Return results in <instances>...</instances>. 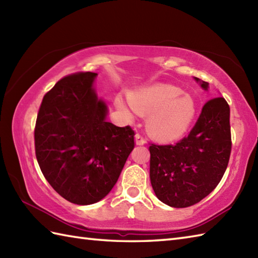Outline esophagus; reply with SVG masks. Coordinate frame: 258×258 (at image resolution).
Segmentation results:
<instances>
[{
	"instance_id": "esophagus-1",
	"label": "esophagus",
	"mask_w": 258,
	"mask_h": 258,
	"mask_svg": "<svg viewBox=\"0 0 258 258\" xmlns=\"http://www.w3.org/2000/svg\"><path fill=\"white\" fill-rule=\"evenodd\" d=\"M135 142L138 145H144L145 144V139L142 136L140 133L135 135Z\"/></svg>"
}]
</instances>
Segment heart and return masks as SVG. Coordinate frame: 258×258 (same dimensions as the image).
<instances>
[{
    "instance_id": "1",
    "label": "heart",
    "mask_w": 258,
    "mask_h": 258,
    "mask_svg": "<svg viewBox=\"0 0 258 258\" xmlns=\"http://www.w3.org/2000/svg\"><path fill=\"white\" fill-rule=\"evenodd\" d=\"M130 102L136 112L149 115L147 127L158 139L175 141L188 132L193 124L197 105L193 97L171 84H154L131 92ZM116 106L132 115V106L124 98L116 97Z\"/></svg>"
}]
</instances>
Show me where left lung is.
<instances>
[{
  "mask_svg": "<svg viewBox=\"0 0 258 258\" xmlns=\"http://www.w3.org/2000/svg\"><path fill=\"white\" fill-rule=\"evenodd\" d=\"M204 90L208 83L195 78ZM232 150L229 106L212 98L189 134L175 144H151L150 178L157 199L183 208L201 202L221 182Z\"/></svg>",
  "mask_w": 258,
  "mask_h": 258,
  "instance_id": "8db88e82",
  "label": "left lung"
}]
</instances>
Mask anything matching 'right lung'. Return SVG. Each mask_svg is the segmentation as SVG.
I'll use <instances>...</instances> for the list:
<instances>
[{
    "mask_svg": "<svg viewBox=\"0 0 258 258\" xmlns=\"http://www.w3.org/2000/svg\"><path fill=\"white\" fill-rule=\"evenodd\" d=\"M96 75L80 72L59 80L43 97L34 130L43 175L78 205L104 199L134 149V131L106 120V104L93 87Z\"/></svg>",
    "mask_w": 258,
    "mask_h": 258,
    "instance_id": "add662e5",
    "label": "right lung"
}]
</instances>
